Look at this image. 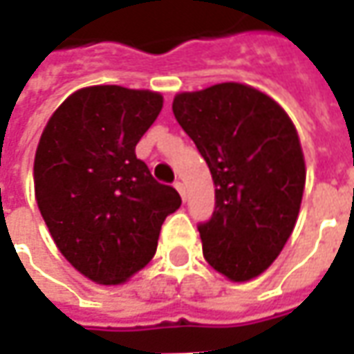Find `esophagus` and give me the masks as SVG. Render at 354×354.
Here are the masks:
<instances>
[{
  "instance_id": "esophagus-1",
  "label": "esophagus",
  "mask_w": 354,
  "mask_h": 354,
  "mask_svg": "<svg viewBox=\"0 0 354 354\" xmlns=\"http://www.w3.org/2000/svg\"><path fill=\"white\" fill-rule=\"evenodd\" d=\"M174 187H176L178 193L182 195V199H185V185H184V182H180V180H176V182H174Z\"/></svg>"
}]
</instances>
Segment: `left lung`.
I'll return each mask as SVG.
<instances>
[{
	"mask_svg": "<svg viewBox=\"0 0 354 354\" xmlns=\"http://www.w3.org/2000/svg\"><path fill=\"white\" fill-rule=\"evenodd\" d=\"M172 111L214 180L212 218L197 225L203 256L231 281H250L273 263L299 214L296 127L273 98L241 83L176 94Z\"/></svg>",
	"mask_w": 354,
	"mask_h": 354,
	"instance_id": "1",
	"label": "left lung"
}]
</instances>
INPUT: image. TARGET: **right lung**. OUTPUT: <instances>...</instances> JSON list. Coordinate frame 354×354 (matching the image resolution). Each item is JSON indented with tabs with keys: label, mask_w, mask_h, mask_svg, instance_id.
Segmentation results:
<instances>
[{
	"label": "right lung",
	"mask_w": 354,
	"mask_h": 354,
	"mask_svg": "<svg viewBox=\"0 0 354 354\" xmlns=\"http://www.w3.org/2000/svg\"><path fill=\"white\" fill-rule=\"evenodd\" d=\"M162 96L96 85L68 96L53 113L34 161L35 201L58 250L98 284H119L147 266L165 218L180 208L136 144Z\"/></svg>",
	"instance_id": "right-lung-1"
}]
</instances>
